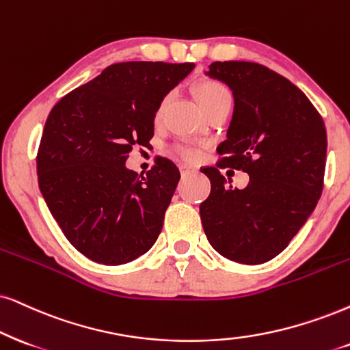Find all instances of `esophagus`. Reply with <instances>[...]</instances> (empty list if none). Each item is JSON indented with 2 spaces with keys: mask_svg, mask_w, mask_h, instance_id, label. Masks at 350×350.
I'll return each instance as SVG.
<instances>
[{
  "mask_svg": "<svg viewBox=\"0 0 350 350\" xmlns=\"http://www.w3.org/2000/svg\"><path fill=\"white\" fill-rule=\"evenodd\" d=\"M179 171H180V174H183V176H187L196 170H193V167L190 165H187V163H179Z\"/></svg>",
  "mask_w": 350,
  "mask_h": 350,
  "instance_id": "obj_1",
  "label": "esophagus"
}]
</instances>
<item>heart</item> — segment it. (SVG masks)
<instances>
[{"label": "heart", "mask_w": 350, "mask_h": 350, "mask_svg": "<svg viewBox=\"0 0 350 350\" xmlns=\"http://www.w3.org/2000/svg\"><path fill=\"white\" fill-rule=\"evenodd\" d=\"M196 94H197L198 101H200L202 108H206V106L215 105V103H218V101H223V100H232L231 90H229V88L219 81L200 82L196 87ZM167 98H170V96H165V98L158 103L157 109H154V114H153L154 122H158L161 119L163 109H165V106L167 103ZM178 152L183 154L184 158H187V160H193V158H197V154H198V152L193 147H179Z\"/></svg>", "instance_id": "b5f03b06"}]
</instances>
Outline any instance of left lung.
<instances>
[{"label":"left lung","instance_id":"obj_1","mask_svg":"<svg viewBox=\"0 0 350 350\" xmlns=\"http://www.w3.org/2000/svg\"><path fill=\"white\" fill-rule=\"evenodd\" d=\"M208 76L232 90L234 114L219 161L203 167L211 192L200 203L208 242L232 262L260 265L286 249L315 210L326 165V127L312 101L267 66L215 61ZM224 167L251 176L226 185Z\"/></svg>","mask_w":350,"mask_h":350}]
</instances>
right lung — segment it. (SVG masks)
<instances>
[{"instance_id": "1", "label": "right lung", "mask_w": 350, "mask_h": 350, "mask_svg": "<svg viewBox=\"0 0 350 350\" xmlns=\"http://www.w3.org/2000/svg\"><path fill=\"white\" fill-rule=\"evenodd\" d=\"M193 68L111 64L48 114L37 152L38 185L66 239L87 258L129 263L160 236L180 179L178 166L157 157L139 176L124 163L132 148L150 144L158 103Z\"/></svg>"}]
</instances>
